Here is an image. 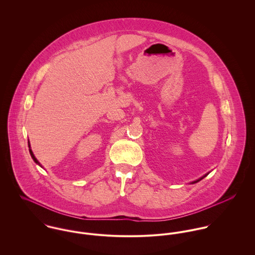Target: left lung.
<instances>
[{
  "label": "left lung",
  "mask_w": 255,
  "mask_h": 255,
  "mask_svg": "<svg viewBox=\"0 0 255 255\" xmlns=\"http://www.w3.org/2000/svg\"><path fill=\"white\" fill-rule=\"evenodd\" d=\"M208 174H209V173H208ZM208 174H205V175H204V176H202V177H201V178H199V179H198V180H196V181H193V182H190V183H191V184H192V183H196V182H200V181H201V180H202V179H204V178H205V177H206V176H207V175H208Z\"/></svg>",
  "instance_id": "1"
}]
</instances>
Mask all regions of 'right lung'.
<instances>
[{
  "instance_id": "obj_1",
  "label": "right lung",
  "mask_w": 255,
  "mask_h": 255,
  "mask_svg": "<svg viewBox=\"0 0 255 255\" xmlns=\"http://www.w3.org/2000/svg\"><path fill=\"white\" fill-rule=\"evenodd\" d=\"M28 147H29V153H30V155H31V157H32V159H33V161L36 163L37 165H39L40 167H42L41 166V164L38 162V160H37L36 158H35V156H34V154H33V152H32V150H31V147H30V143H29V140H28Z\"/></svg>"
}]
</instances>
